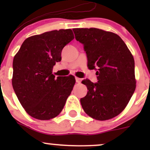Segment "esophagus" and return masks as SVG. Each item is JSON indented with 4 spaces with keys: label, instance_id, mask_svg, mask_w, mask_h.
I'll use <instances>...</instances> for the list:
<instances>
[{
    "label": "esophagus",
    "instance_id": "1",
    "mask_svg": "<svg viewBox=\"0 0 150 150\" xmlns=\"http://www.w3.org/2000/svg\"><path fill=\"white\" fill-rule=\"evenodd\" d=\"M75 80H76V82H77V83H80V82H81V79L79 78V77H75Z\"/></svg>",
    "mask_w": 150,
    "mask_h": 150
}]
</instances>
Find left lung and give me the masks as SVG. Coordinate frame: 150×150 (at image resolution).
<instances>
[{
  "label": "left lung",
  "mask_w": 150,
  "mask_h": 150,
  "mask_svg": "<svg viewBox=\"0 0 150 150\" xmlns=\"http://www.w3.org/2000/svg\"><path fill=\"white\" fill-rule=\"evenodd\" d=\"M83 44L87 67L96 70L97 82L82 81L88 92L80 103L88 116L105 120L124 110L135 92V61L126 44L113 32L97 28L73 29Z\"/></svg>",
  "instance_id": "obj_1"
}]
</instances>
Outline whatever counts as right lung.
Returning <instances> with one entry per match:
<instances>
[{
  "instance_id": "right-lung-1",
  "label": "right lung",
  "mask_w": 150,
  "mask_h": 150,
  "mask_svg": "<svg viewBox=\"0 0 150 150\" xmlns=\"http://www.w3.org/2000/svg\"><path fill=\"white\" fill-rule=\"evenodd\" d=\"M74 39L73 31L53 30L26 39L13 59L12 84L22 107L39 120L57 116L73 90L75 77L52 74L62 50Z\"/></svg>"
}]
</instances>
